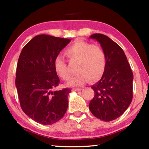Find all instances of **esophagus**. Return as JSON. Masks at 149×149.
<instances>
[{"label": "esophagus", "instance_id": "esophagus-1", "mask_svg": "<svg viewBox=\"0 0 149 149\" xmlns=\"http://www.w3.org/2000/svg\"><path fill=\"white\" fill-rule=\"evenodd\" d=\"M73 91H81V88H75V89H73Z\"/></svg>", "mask_w": 149, "mask_h": 149}]
</instances>
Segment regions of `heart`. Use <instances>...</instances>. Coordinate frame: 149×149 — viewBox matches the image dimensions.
Masks as SVG:
<instances>
[{
    "label": "heart",
    "mask_w": 149,
    "mask_h": 149,
    "mask_svg": "<svg viewBox=\"0 0 149 149\" xmlns=\"http://www.w3.org/2000/svg\"><path fill=\"white\" fill-rule=\"evenodd\" d=\"M65 54L72 63L77 62V74L68 82L70 86H81L91 79L99 80L107 68V56L104 50L99 45L84 41H77L65 50ZM54 69L64 80H68L70 73L64 58L58 56L54 60Z\"/></svg>",
    "instance_id": "b5f03b06"
}]
</instances>
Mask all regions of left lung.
Listing matches in <instances>:
<instances>
[{
    "instance_id": "8db88e82",
    "label": "left lung",
    "mask_w": 149,
    "mask_h": 149,
    "mask_svg": "<svg viewBox=\"0 0 149 149\" xmlns=\"http://www.w3.org/2000/svg\"><path fill=\"white\" fill-rule=\"evenodd\" d=\"M90 38L101 45L107 56L104 75L91 86L95 96L89 107L96 118L105 122L117 119L133 99V74L123 49L107 35L95 33Z\"/></svg>"
}]
</instances>
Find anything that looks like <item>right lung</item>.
<instances>
[{
    "instance_id": "obj_1",
    "label": "right lung",
    "mask_w": 149,
    "mask_h": 149,
    "mask_svg": "<svg viewBox=\"0 0 149 149\" xmlns=\"http://www.w3.org/2000/svg\"><path fill=\"white\" fill-rule=\"evenodd\" d=\"M71 41L39 35L27 42L17 61L16 86L25 114L42 125H52L64 116L71 89L54 90L60 79L54 60Z\"/></svg>"
}]
</instances>
